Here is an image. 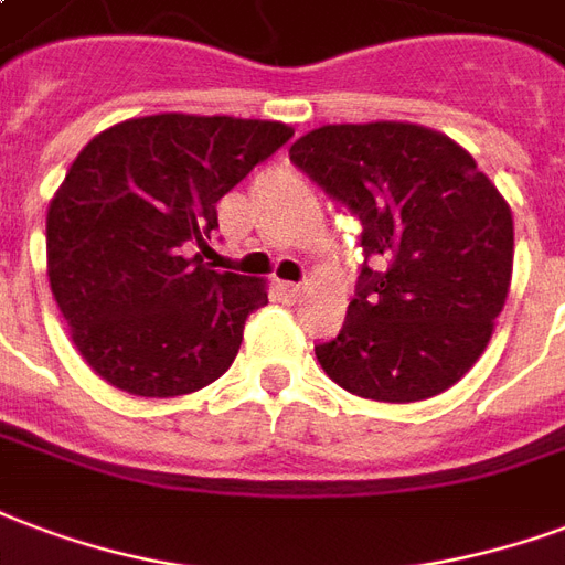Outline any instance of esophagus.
Instances as JSON below:
<instances>
[{"instance_id": "34e87169", "label": "esophagus", "mask_w": 565, "mask_h": 565, "mask_svg": "<svg viewBox=\"0 0 565 565\" xmlns=\"http://www.w3.org/2000/svg\"><path fill=\"white\" fill-rule=\"evenodd\" d=\"M302 284H290V281H281V294L284 296H290V299H299L302 296Z\"/></svg>"}]
</instances>
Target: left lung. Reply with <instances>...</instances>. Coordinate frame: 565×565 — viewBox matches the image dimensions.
Returning <instances> with one entry per match:
<instances>
[{"instance_id":"8db88e82","label":"left lung","mask_w":565,"mask_h":565,"mask_svg":"<svg viewBox=\"0 0 565 565\" xmlns=\"http://www.w3.org/2000/svg\"><path fill=\"white\" fill-rule=\"evenodd\" d=\"M290 161L362 221L356 296L338 338L315 347L326 374L388 404L455 386L512 281L515 230L494 182L446 134L411 122L323 125Z\"/></svg>"}]
</instances>
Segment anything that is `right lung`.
Instances as JSON below:
<instances>
[{
  "label": "right lung",
  "mask_w": 565,
  "mask_h": 565,
  "mask_svg": "<svg viewBox=\"0 0 565 565\" xmlns=\"http://www.w3.org/2000/svg\"><path fill=\"white\" fill-rule=\"evenodd\" d=\"M294 128L263 119L154 113L83 146L47 209V275L86 365L140 398L218 380L239 353L266 281L209 269L194 248L218 203Z\"/></svg>",
  "instance_id": "obj_1"
}]
</instances>
